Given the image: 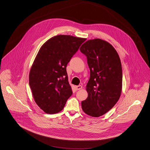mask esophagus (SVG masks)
Here are the masks:
<instances>
[{
	"label": "esophagus",
	"instance_id": "esophagus-1",
	"mask_svg": "<svg viewBox=\"0 0 150 150\" xmlns=\"http://www.w3.org/2000/svg\"><path fill=\"white\" fill-rule=\"evenodd\" d=\"M82 86H81V85H79V86H76V90H81V88H82Z\"/></svg>",
	"mask_w": 150,
	"mask_h": 150
}]
</instances>
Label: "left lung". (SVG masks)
I'll return each mask as SVG.
<instances>
[{
	"instance_id": "1",
	"label": "left lung",
	"mask_w": 150,
	"mask_h": 150,
	"mask_svg": "<svg viewBox=\"0 0 150 150\" xmlns=\"http://www.w3.org/2000/svg\"><path fill=\"white\" fill-rule=\"evenodd\" d=\"M87 58L90 77L86 86L88 97L81 102L83 111L93 117L103 115L118 101L122 88V69L119 57L106 41L95 39L80 48Z\"/></svg>"
}]
</instances>
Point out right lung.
Instances as JSON below:
<instances>
[{
    "label": "right lung",
    "instance_id": "add662e5",
    "mask_svg": "<svg viewBox=\"0 0 150 150\" xmlns=\"http://www.w3.org/2000/svg\"><path fill=\"white\" fill-rule=\"evenodd\" d=\"M86 40L60 35L40 48L30 72L29 84L36 103L47 114L61 111L72 95L66 67Z\"/></svg>",
    "mask_w": 150,
    "mask_h": 150
}]
</instances>
